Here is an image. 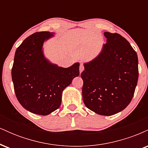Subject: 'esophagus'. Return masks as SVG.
I'll list each match as a JSON object with an SVG mask.
<instances>
[{
	"label": "esophagus",
	"instance_id": "esophagus-1",
	"mask_svg": "<svg viewBox=\"0 0 148 148\" xmlns=\"http://www.w3.org/2000/svg\"><path fill=\"white\" fill-rule=\"evenodd\" d=\"M84 65H83L82 64H81V65H80V67H79V72H80V73L82 72L83 71H84Z\"/></svg>",
	"mask_w": 148,
	"mask_h": 148
}]
</instances>
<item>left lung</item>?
<instances>
[{
  "label": "left lung",
  "instance_id": "1",
  "mask_svg": "<svg viewBox=\"0 0 148 148\" xmlns=\"http://www.w3.org/2000/svg\"><path fill=\"white\" fill-rule=\"evenodd\" d=\"M106 43L94 59L84 63L81 76L86 106L97 114L123 111L133 97L138 78L136 52L118 33L105 32Z\"/></svg>",
  "mask_w": 148,
  "mask_h": 148
}]
</instances>
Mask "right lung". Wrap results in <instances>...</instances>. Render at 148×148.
Instances as JSON below:
<instances>
[{
    "mask_svg": "<svg viewBox=\"0 0 148 148\" xmlns=\"http://www.w3.org/2000/svg\"><path fill=\"white\" fill-rule=\"evenodd\" d=\"M43 31L30 35L15 52L12 79L18 102L27 111L47 115L59 108L62 91L79 76V62L64 68L44 53L45 42L54 37Z\"/></svg>",
    "mask_w": 148,
    "mask_h": 148,
    "instance_id": "right-lung-1",
    "label": "right lung"
}]
</instances>
